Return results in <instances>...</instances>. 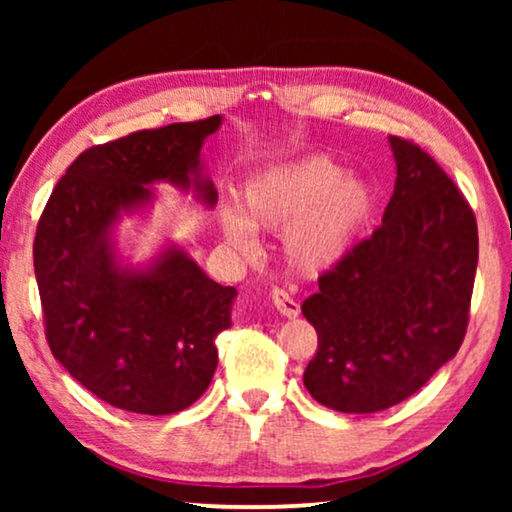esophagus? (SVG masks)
I'll return each instance as SVG.
<instances>
[{
    "label": "esophagus",
    "instance_id": "esophagus-1",
    "mask_svg": "<svg viewBox=\"0 0 512 512\" xmlns=\"http://www.w3.org/2000/svg\"><path fill=\"white\" fill-rule=\"evenodd\" d=\"M272 303H275L277 312L282 314V317H286V319H296L298 314H300V305L284 289L272 291Z\"/></svg>",
    "mask_w": 512,
    "mask_h": 512
}]
</instances>
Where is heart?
Here are the masks:
<instances>
[{
    "instance_id": "1",
    "label": "heart",
    "mask_w": 512,
    "mask_h": 512,
    "mask_svg": "<svg viewBox=\"0 0 512 512\" xmlns=\"http://www.w3.org/2000/svg\"><path fill=\"white\" fill-rule=\"evenodd\" d=\"M377 214L368 179L326 156L265 167L247 181L240 205L221 209V233L240 254H254V228L277 230L284 263L303 277L338 268Z\"/></svg>"
}]
</instances>
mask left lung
Segmentation results:
<instances>
[{
  "instance_id": "obj_1",
  "label": "left lung",
  "mask_w": 512,
  "mask_h": 512,
  "mask_svg": "<svg viewBox=\"0 0 512 512\" xmlns=\"http://www.w3.org/2000/svg\"><path fill=\"white\" fill-rule=\"evenodd\" d=\"M396 184L382 226L305 298L319 347L303 382L352 415L405 401L454 359L468 326L478 226L429 153L389 137Z\"/></svg>"
}]
</instances>
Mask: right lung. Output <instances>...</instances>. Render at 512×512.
I'll return each mask as SVG.
<instances>
[{
	"instance_id": "right-lung-1",
	"label": "right lung",
	"mask_w": 512,
	"mask_h": 512,
	"mask_svg": "<svg viewBox=\"0 0 512 512\" xmlns=\"http://www.w3.org/2000/svg\"><path fill=\"white\" fill-rule=\"evenodd\" d=\"M223 116L132 132L93 146L69 165L41 214L34 275L46 340L76 382L114 408L172 415L205 394L237 298L179 244L128 263L118 247L123 216L149 214L156 184L216 207L200 149Z\"/></svg>"
}]
</instances>
